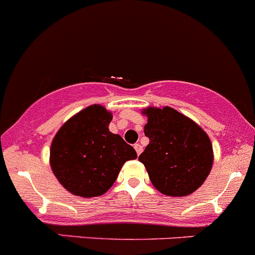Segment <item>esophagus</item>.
Segmentation results:
<instances>
[{
    "mask_svg": "<svg viewBox=\"0 0 255 255\" xmlns=\"http://www.w3.org/2000/svg\"><path fill=\"white\" fill-rule=\"evenodd\" d=\"M134 149H135V152H137V154H141V152H142V146L139 143H135L134 144Z\"/></svg>",
    "mask_w": 255,
    "mask_h": 255,
    "instance_id": "1",
    "label": "esophagus"
}]
</instances>
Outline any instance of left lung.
<instances>
[{"mask_svg":"<svg viewBox=\"0 0 255 255\" xmlns=\"http://www.w3.org/2000/svg\"><path fill=\"white\" fill-rule=\"evenodd\" d=\"M149 138L138 160L152 185L167 196H187L199 189L213 167L209 135L192 120L170 107L143 109Z\"/></svg>","mask_w":255,"mask_h":255,"instance_id":"obj_1","label":"left lung"}]
</instances>
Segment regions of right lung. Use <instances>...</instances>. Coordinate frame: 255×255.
<instances>
[{
	"mask_svg": "<svg viewBox=\"0 0 255 255\" xmlns=\"http://www.w3.org/2000/svg\"><path fill=\"white\" fill-rule=\"evenodd\" d=\"M112 118L103 106H89L64 123L52 139L50 166L71 194L101 196L111 189L126 161L137 158L132 146L109 132Z\"/></svg>",
	"mask_w": 255,
	"mask_h": 255,
	"instance_id": "1",
	"label": "right lung"
}]
</instances>
